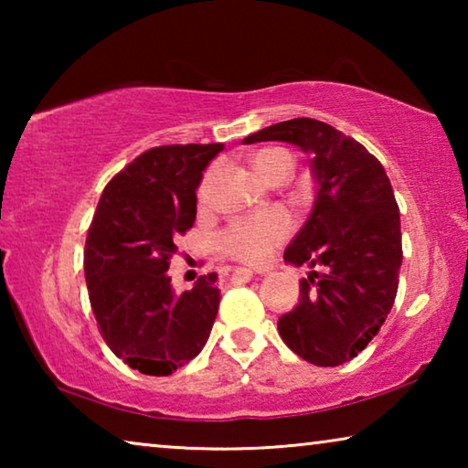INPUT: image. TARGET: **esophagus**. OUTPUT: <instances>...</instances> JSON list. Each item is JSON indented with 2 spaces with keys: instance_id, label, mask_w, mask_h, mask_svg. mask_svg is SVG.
<instances>
[{
  "instance_id": "obj_1",
  "label": "esophagus",
  "mask_w": 468,
  "mask_h": 468,
  "mask_svg": "<svg viewBox=\"0 0 468 468\" xmlns=\"http://www.w3.org/2000/svg\"><path fill=\"white\" fill-rule=\"evenodd\" d=\"M253 276L251 271L248 268H227L223 274V281L229 284H239V282H248Z\"/></svg>"
}]
</instances>
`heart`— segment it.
Returning a JSON list of instances; mask_svg holds the SVG:
<instances>
[{
  "label": "heart",
  "instance_id": "b5f03b06",
  "mask_svg": "<svg viewBox=\"0 0 468 468\" xmlns=\"http://www.w3.org/2000/svg\"><path fill=\"white\" fill-rule=\"evenodd\" d=\"M251 165L262 179L271 181V184H281L295 167V156L282 146H268L251 154ZM212 179H215V169L206 173L200 187H197L200 202L208 200ZM291 229V217L284 210H268L262 215L243 217L233 220L218 235V248L225 256L237 260V262L260 264L271 256L276 245L287 239Z\"/></svg>",
  "mask_w": 468,
  "mask_h": 468
}]
</instances>
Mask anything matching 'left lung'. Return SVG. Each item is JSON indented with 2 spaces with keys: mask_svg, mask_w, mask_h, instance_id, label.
<instances>
[{
  "mask_svg": "<svg viewBox=\"0 0 468 468\" xmlns=\"http://www.w3.org/2000/svg\"><path fill=\"white\" fill-rule=\"evenodd\" d=\"M271 140L310 153L318 187L284 260L322 272L299 281V303L279 320L281 338L314 366H343L369 345L394 305L402 264L399 204L382 163L332 125L297 117L243 138Z\"/></svg>",
  "mask_w": 468,
  "mask_h": 468,
  "instance_id": "8db88e82",
  "label": "left lung"
}]
</instances>
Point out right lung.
<instances>
[{
  "mask_svg": "<svg viewBox=\"0 0 468 468\" xmlns=\"http://www.w3.org/2000/svg\"><path fill=\"white\" fill-rule=\"evenodd\" d=\"M223 144H169L142 153L102 189L84 245L90 307L107 346L146 376H171L202 351L215 324L217 272L176 292V239L196 220L202 171Z\"/></svg>",
  "mask_w": 468,
  "mask_h": 468,
  "instance_id": "obj_1",
  "label": "right lung"
}]
</instances>
